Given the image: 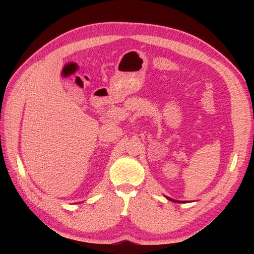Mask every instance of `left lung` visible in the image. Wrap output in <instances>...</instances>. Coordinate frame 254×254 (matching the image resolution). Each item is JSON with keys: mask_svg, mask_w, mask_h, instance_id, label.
Masks as SVG:
<instances>
[{"mask_svg": "<svg viewBox=\"0 0 254 254\" xmlns=\"http://www.w3.org/2000/svg\"><path fill=\"white\" fill-rule=\"evenodd\" d=\"M167 199H168V200H171V201H174V202H183V201H178V200H174V199H172V198H170V197H167Z\"/></svg>", "mask_w": 254, "mask_h": 254, "instance_id": "8db88e82", "label": "left lung"}]
</instances>
